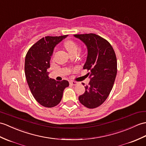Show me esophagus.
<instances>
[{
  "mask_svg": "<svg viewBox=\"0 0 146 146\" xmlns=\"http://www.w3.org/2000/svg\"><path fill=\"white\" fill-rule=\"evenodd\" d=\"M70 83L71 84H72V85H73V86H75V85H76V84H78V83L76 82V81H71Z\"/></svg>",
  "mask_w": 146,
  "mask_h": 146,
  "instance_id": "esophagus-1",
  "label": "esophagus"
}]
</instances>
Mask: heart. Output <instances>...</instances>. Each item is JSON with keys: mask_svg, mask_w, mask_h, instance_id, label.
<instances>
[{"mask_svg": "<svg viewBox=\"0 0 146 146\" xmlns=\"http://www.w3.org/2000/svg\"><path fill=\"white\" fill-rule=\"evenodd\" d=\"M64 45H65V48L70 54L73 52H77L78 50V46L72 40H68V41L65 42Z\"/></svg>", "mask_w": 146, "mask_h": 146, "instance_id": "obj_1", "label": "heart"}]
</instances>
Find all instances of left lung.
<instances>
[{
	"mask_svg": "<svg viewBox=\"0 0 146 146\" xmlns=\"http://www.w3.org/2000/svg\"><path fill=\"white\" fill-rule=\"evenodd\" d=\"M82 41L88 50L83 69L90 81L85 92L79 96L80 102L88 108H95L102 104L113 88L117 74V59L113 48L106 40L94 33L74 35Z\"/></svg>",
	"mask_w": 146,
	"mask_h": 146,
	"instance_id": "8db88e82",
	"label": "left lung"
}]
</instances>
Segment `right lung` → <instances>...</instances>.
<instances>
[{
  "label": "right lung",
  "instance_id": "1",
  "mask_svg": "<svg viewBox=\"0 0 146 146\" xmlns=\"http://www.w3.org/2000/svg\"><path fill=\"white\" fill-rule=\"evenodd\" d=\"M68 35L47 36L35 43L27 52L25 60V74L31 93L42 106L52 108L62 100L68 81L50 78L47 72L55 46Z\"/></svg>",
  "mask_w": 146,
  "mask_h": 146
}]
</instances>
